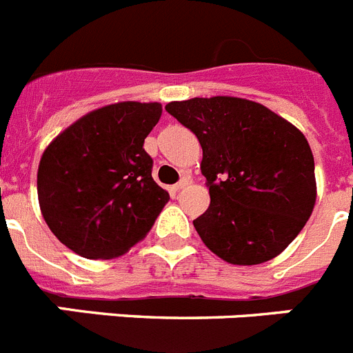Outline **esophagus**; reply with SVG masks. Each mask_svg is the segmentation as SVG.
<instances>
[{
    "label": "esophagus",
    "instance_id": "obj_1",
    "mask_svg": "<svg viewBox=\"0 0 353 353\" xmlns=\"http://www.w3.org/2000/svg\"><path fill=\"white\" fill-rule=\"evenodd\" d=\"M187 185H189V176H183V179L180 180L179 183H174V185H173V191H174V192H179V191H182L183 187H187Z\"/></svg>",
    "mask_w": 353,
    "mask_h": 353
}]
</instances>
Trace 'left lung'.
<instances>
[{"instance_id":"8db88e82","label":"left lung","mask_w":353,"mask_h":353,"mask_svg":"<svg viewBox=\"0 0 353 353\" xmlns=\"http://www.w3.org/2000/svg\"><path fill=\"white\" fill-rule=\"evenodd\" d=\"M166 111L203 148L210 207L192 224L205 245L233 265L263 263L285 251L316 201L304 134L265 105L236 97L170 102Z\"/></svg>"}]
</instances>
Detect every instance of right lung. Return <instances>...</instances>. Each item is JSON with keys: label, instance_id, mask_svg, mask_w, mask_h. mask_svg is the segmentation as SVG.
<instances>
[{"label": "right lung", "instance_id": "add662e5", "mask_svg": "<svg viewBox=\"0 0 353 353\" xmlns=\"http://www.w3.org/2000/svg\"><path fill=\"white\" fill-rule=\"evenodd\" d=\"M161 104L118 102L79 118L46 148L37 174L40 210L79 256L109 260L152 230L170 194L143 148Z\"/></svg>", "mask_w": 353, "mask_h": 353}]
</instances>
